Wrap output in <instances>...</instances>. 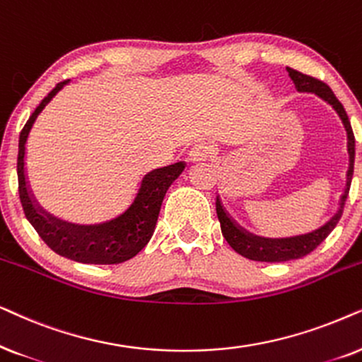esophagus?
I'll use <instances>...</instances> for the list:
<instances>
[{"mask_svg":"<svg viewBox=\"0 0 362 362\" xmlns=\"http://www.w3.org/2000/svg\"><path fill=\"white\" fill-rule=\"evenodd\" d=\"M215 157V148L209 146V144H197L195 147H192L190 151V160L202 162L209 160V158Z\"/></svg>","mask_w":362,"mask_h":362,"instance_id":"34e87169","label":"esophagus"}]
</instances>
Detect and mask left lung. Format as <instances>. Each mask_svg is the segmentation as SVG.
Segmentation results:
<instances>
[{
  "mask_svg": "<svg viewBox=\"0 0 362 362\" xmlns=\"http://www.w3.org/2000/svg\"><path fill=\"white\" fill-rule=\"evenodd\" d=\"M286 71L300 93H315L316 95H320L322 100H326L327 104L332 105V109L338 112L341 120H343L346 132H348V152H349L348 182H346L344 192L343 195H341L338 211H336V214L332 215L325 225L313 231H308L305 235H296V237H288V238H264V237H258V235L250 233V231L245 230L243 226H240L237 221L226 214V210L223 209V205H221L220 199L216 197V202H215L216 216H218L220 220L221 233H223L225 240L228 242V245L235 250V252L248 259H255V262L276 263V262H288V259H298V258L306 257L308 253H311L313 250L320 247L321 242H325L327 235L334 230V226L338 225L341 215H343L346 199H348V194H349L351 178H353V172H354V134L343 104L339 103L329 86L322 83V81L316 79V77L313 76L303 74V72L291 69V67H286Z\"/></svg>",
  "mask_w": 362,
  "mask_h": 362,
  "instance_id": "obj_1",
  "label": "left lung"
}]
</instances>
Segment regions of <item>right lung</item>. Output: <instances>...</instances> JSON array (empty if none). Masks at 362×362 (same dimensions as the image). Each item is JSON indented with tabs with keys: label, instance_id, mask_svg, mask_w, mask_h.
<instances>
[{
	"label": "right lung",
	"instance_id": "1",
	"mask_svg": "<svg viewBox=\"0 0 362 362\" xmlns=\"http://www.w3.org/2000/svg\"><path fill=\"white\" fill-rule=\"evenodd\" d=\"M67 83L69 79L62 81L41 100V104L30 115L19 134L18 192L24 215L35 226L42 242L61 257L89 264H117L127 262L136 257L151 240L156 230L163 197L172 182L184 172L185 163L175 162L172 165L146 173L131 204L114 218L99 221V223L81 225L56 218L47 214L33 199L30 185H28L26 168H24V157H26L28 137L37 115Z\"/></svg>",
	"mask_w": 362,
	"mask_h": 362
}]
</instances>
